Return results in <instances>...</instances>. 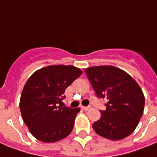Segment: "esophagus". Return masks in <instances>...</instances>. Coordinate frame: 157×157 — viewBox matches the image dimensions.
<instances>
[{
    "label": "esophagus",
    "mask_w": 157,
    "mask_h": 157,
    "mask_svg": "<svg viewBox=\"0 0 157 157\" xmlns=\"http://www.w3.org/2000/svg\"><path fill=\"white\" fill-rule=\"evenodd\" d=\"M82 109L83 110H85V111H86V110H90V109H91V106H82Z\"/></svg>",
    "instance_id": "obj_1"
}]
</instances>
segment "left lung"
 <instances>
[{"label":"left lung","mask_w":157,"mask_h":157,"mask_svg":"<svg viewBox=\"0 0 157 157\" xmlns=\"http://www.w3.org/2000/svg\"><path fill=\"white\" fill-rule=\"evenodd\" d=\"M100 98L107 99L105 110L92 124L98 135L117 141L135 130L143 114L145 98L139 85L128 73L112 65H101L85 70Z\"/></svg>","instance_id":"1"}]
</instances>
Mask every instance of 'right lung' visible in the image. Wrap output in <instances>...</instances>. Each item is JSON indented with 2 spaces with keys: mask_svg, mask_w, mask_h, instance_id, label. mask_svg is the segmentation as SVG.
Instances as JSON below:
<instances>
[{
  "mask_svg": "<svg viewBox=\"0 0 157 157\" xmlns=\"http://www.w3.org/2000/svg\"><path fill=\"white\" fill-rule=\"evenodd\" d=\"M82 75L73 65H49L35 71L22 91L19 108L32 135L43 143H56L73 130L80 108L62 107L65 89Z\"/></svg>",
  "mask_w": 157,
  "mask_h": 157,
  "instance_id": "1",
  "label": "right lung"
}]
</instances>
